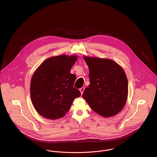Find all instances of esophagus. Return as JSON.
<instances>
[{
	"label": "esophagus",
	"instance_id": "1",
	"mask_svg": "<svg viewBox=\"0 0 157 157\" xmlns=\"http://www.w3.org/2000/svg\"><path fill=\"white\" fill-rule=\"evenodd\" d=\"M84 88L83 87H82V88H80L79 89V90H80V92H81V95H82L83 94V91H84Z\"/></svg>",
	"mask_w": 157,
	"mask_h": 157
}]
</instances>
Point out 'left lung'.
<instances>
[{
    "label": "left lung",
    "mask_w": 157,
    "mask_h": 157,
    "mask_svg": "<svg viewBox=\"0 0 157 157\" xmlns=\"http://www.w3.org/2000/svg\"><path fill=\"white\" fill-rule=\"evenodd\" d=\"M83 58L89 67L90 84L82 97L99 115L106 118L117 115L127 102L128 83L125 72L112 60Z\"/></svg>",
    "instance_id": "left-lung-1"
}]
</instances>
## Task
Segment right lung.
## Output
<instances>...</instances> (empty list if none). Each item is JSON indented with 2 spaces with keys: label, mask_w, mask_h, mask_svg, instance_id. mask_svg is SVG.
<instances>
[{
  "label": "right lung",
  "mask_w": 157,
  "mask_h": 157,
  "mask_svg": "<svg viewBox=\"0 0 157 157\" xmlns=\"http://www.w3.org/2000/svg\"><path fill=\"white\" fill-rule=\"evenodd\" d=\"M76 56L65 55L45 60L35 71L30 82V98L39 114L46 118L63 117L81 92L74 87L76 76L70 73Z\"/></svg>",
  "instance_id": "right-lung-1"
}]
</instances>
